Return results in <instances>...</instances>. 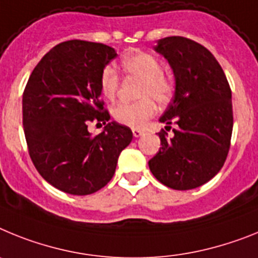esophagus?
<instances>
[{"instance_id":"34e87169","label":"esophagus","mask_w":258,"mask_h":258,"mask_svg":"<svg viewBox=\"0 0 258 258\" xmlns=\"http://www.w3.org/2000/svg\"><path fill=\"white\" fill-rule=\"evenodd\" d=\"M144 134L143 130H139V128H132V135L135 136V138H140V136Z\"/></svg>"}]
</instances>
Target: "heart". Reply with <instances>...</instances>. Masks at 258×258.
Instances as JSON below:
<instances>
[{"label": "heart", "instance_id": "obj_1", "mask_svg": "<svg viewBox=\"0 0 258 258\" xmlns=\"http://www.w3.org/2000/svg\"><path fill=\"white\" fill-rule=\"evenodd\" d=\"M123 73L130 78L142 80L136 102H119L113 109V118L120 124L143 127L157 113L156 100L160 105L171 101L175 87L170 78L163 74L160 59L151 53L136 51L127 54L120 61ZM120 78L111 66H105L100 75V89L106 98H114L119 91Z\"/></svg>", "mask_w": 258, "mask_h": 258}]
</instances>
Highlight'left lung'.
Returning a JSON list of instances; mask_svg holds the SVG:
<instances>
[{
    "mask_svg": "<svg viewBox=\"0 0 258 258\" xmlns=\"http://www.w3.org/2000/svg\"><path fill=\"white\" fill-rule=\"evenodd\" d=\"M156 50L175 75V96L160 122L172 128L158 132L160 151L149 161L158 182L172 189H194L222 169L231 145V88L216 57L199 42L182 36L158 41Z\"/></svg>",
    "mask_w": 258,
    "mask_h": 258,
    "instance_id": "1",
    "label": "left lung"
}]
</instances>
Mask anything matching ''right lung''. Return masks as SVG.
Returning <instances> with one entry per match:
<instances>
[{
	"label": "right lung",
	"instance_id": "add662e5",
	"mask_svg": "<svg viewBox=\"0 0 258 258\" xmlns=\"http://www.w3.org/2000/svg\"><path fill=\"white\" fill-rule=\"evenodd\" d=\"M116 57L113 48L69 40L48 51L23 92V128L40 175L70 195H91L110 182L120 152L131 143L130 127L109 122L100 98V75ZM92 121L105 130L93 137Z\"/></svg>",
	"mask_w": 258,
	"mask_h": 258
}]
</instances>
